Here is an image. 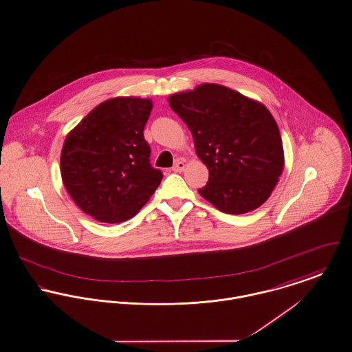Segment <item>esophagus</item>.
I'll return each instance as SVG.
<instances>
[{"mask_svg": "<svg viewBox=\"0 0 352 352\" xmlns=\"http://www.w3.org/2000/svg\"><path fill=\"white\" fill-rule=\"evenodd\" d=\"M186 168V162L183 160H177L175 162V165L172 166L173 172H183Z\"/></svg>", "mask_w": 352, "mask_h": 352, "instance_id": "1", "label": "esophagus"}]
</instances>
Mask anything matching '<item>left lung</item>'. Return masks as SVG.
<instances>
[{"label":"left lung","mask_w":352,"mask_h":352,"mask_svg":"<svg viewBox=\"0 0 352 352\" xmlns=\"http://www.w3.org/2000/svg\"><path fill=\"white\" fill-rule=\"evenodd\" d=\"M168 100L191 130L196 153L208 169V183L199 193L226 214L263 204L284 168L283 141L270 111L214 83Z\"/></svg>","instance_id":"1"}]
</instances>
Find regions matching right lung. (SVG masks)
<instances>
[{"label": "right lung", "mask_w": 352, "mask_h": 352, "mask_svg": "<svg viewBox=\"0 0 352 352\" xmlns=\"http://www.w3.org/2000/svg\"><path fill=\"white\" fill-rule=\"evenodd\" d=\"M151 111L149 99H109L64 141V187L83 212L102 223L133 218L160 186L162 172L152 166L144 138Z\"/></svg>", "instance_id": "1"}]
</instances>
